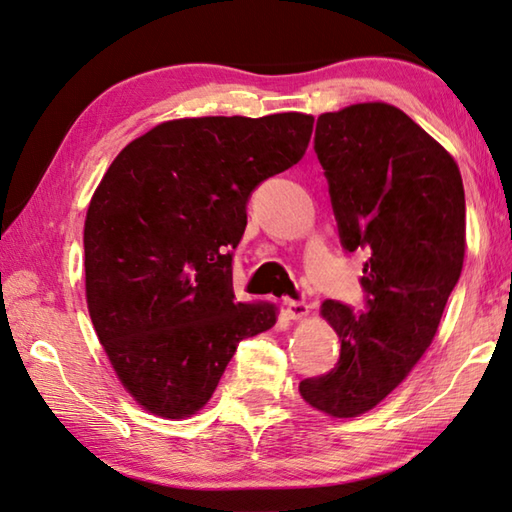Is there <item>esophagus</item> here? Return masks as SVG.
<instances>
[{"mask_svg": "<svg viewBox=\"0 0 512 512\" xmlns=\"http://www.w3.org/2000/svg\"><path fill=\"white\" fill-rule=\"evenodd\" d=\"M287 316L291 320H298V318H305L309 314V305L305 300H287Z\"/></svg>", "mask_w": 512, "mask_h": 512, "instance_id": "1", "label": "esophagus"}]
</instances>
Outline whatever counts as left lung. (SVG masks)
Segmentation results:
<instances>
[{
  "label": "left lung",
  "mask_w": 512,
  "mask_h": 512,
  "mask_svg": "<svg viewBox=\"0 0 512 512\" xmlns=\"http://www.w3.org/2000/svg\"><path fill=\"white\" fill-rule=\"evenodd\" d=\"M314 150L342 249L369 258L364 309L322 302L340 358L302 380L300 395L333 417H356L398 387L435 336L462 274L464 185L453 156L389 103L320 114Z\"/></svg>",
  "instance_id": "left-lung-1"
}]
</instances>
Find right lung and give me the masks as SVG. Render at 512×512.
Listing matches in <instances>:
<instances>
[{"mask_svg":"<svg viewBox=\"0 0 512 512\" xmlns=\"http://www.w3.org/2000/svg\"><path fill=\"white\" fill-rule=\"evenodd\" d=\"M311 130L300 112L168 121L101 179L83 227L88 311L143 409L194 415L238 342L276 325L271 305L238 302L234 249L252 192L305 156Z\"/></svg>","mask_w":512,"mask_h":512,"instance_id":"right-lung-1","label":"right lung"}]
</instances>
